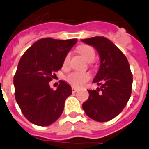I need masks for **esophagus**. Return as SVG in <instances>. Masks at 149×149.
<instances>
[{
	"label": "esophagus",
	"instance_id": "esophagus-1",
	"mask_svg": "<svg viewBox=\"0 0 149 149\" xmlns=\"http://www.w3.org/2000/svg\"><path fill=\"white\" fill-rule=\"evenodd\" d=\"M72 93H75V92H77L78 91V88H75V87H72Z\"/></svg>",
	"mask_w": 149,
	"mask_h": 149
}]
</instances>
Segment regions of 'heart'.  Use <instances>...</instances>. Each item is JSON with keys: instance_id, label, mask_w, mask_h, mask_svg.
Listing matches in <instances>:
<instances>
[{"instance_id": "obj_1", "label": "heart", "mask_w": 149, "mask_h": 149, "mask_svg": "<svg viewBox=\"0 0 149 149\" xmlns=\"http://www.w3.org/2000/svg\"><path fill=\"white\" fill-rule=\"evenodd\" d=\"M78 51L83 55L84 58H85L86 60L89 61V62L92 61L95 59V49H93V47H91V46H88V45L83 44V45L79 46ZM70 58H71V54L68 53L65 55V58H64V66H67L69 65ZM90 79H91V74L90 73L78 71L72 72L69 74L67 75L65 77L66 81L69 84H71L72 86H74V87H80V86L83 85L84 84L87 82Z\"/></svg>"}]
</instances>
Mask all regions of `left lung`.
Masks as SVG:
<instances>
[{
	"label": "left lung",
	"mask_w": 149,
	"mask_h": 149,
	"mask_svg": "<svg viewBox=\"0 0 149 149\" xmlns=\"http://www.w3.org/2000/svg\"><path fill=\"white\" fill-rule=\"evenodd\" d=\"M81 41L94 47L100 58V69L93 80L100 88L88 90V99L82 107L91 119L107 122L122 112L130 98V67L126 57L108 38L96 36Z\"/></svg>",
	"instance_id": "1"
}]
</instances>
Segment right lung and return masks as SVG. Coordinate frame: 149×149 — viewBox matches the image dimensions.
I'll return each instance as SVG.
<instances>
[{
    "mask_svg": "<svg viewBox=\"0 0 149 149\" xmlns=\"http://www.w3.org/2000/svg\"><path fill=\"white\" fill-rule=\"evenodd\" d=\"M77 39L45 38L35 42L22 56L14 76L15 98L24 117L39 126H47L61 115L71 86L60 80L57 90L49 87L63 65L64 58Z\"/></svg>",
    "mask_w": 149,
    "mask_h": 149,
    "instance_id": "obj_1",
    "label": "right lung"
}]
</instances>
